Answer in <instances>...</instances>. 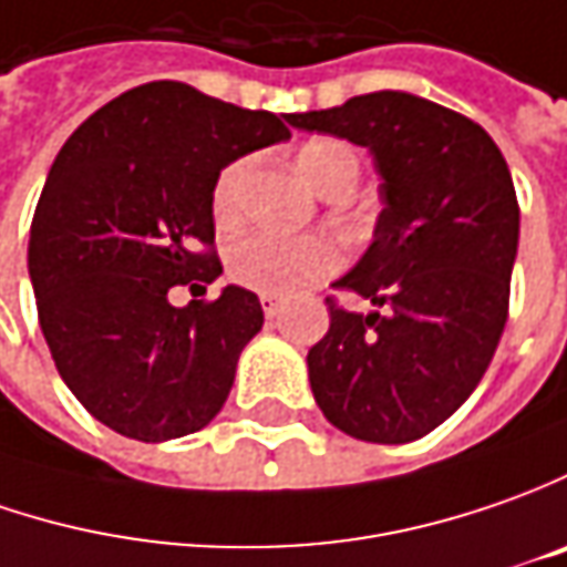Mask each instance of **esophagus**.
Instances as JSON below:
<instances>
[{
	"label": "esophagus",
	"instance_id": "1",
	"mask_svg": "<svg viewBox=\"0 0 567 567\" xmlns=\"http://www.w3.org/2000/svg\"><path fill=\"white\" fill-rule=\"evenodd\" d=\"M260 303H264V313L269 317V320H272V317H279L285 307L282 298H276V295H264V298H260Z\"/></svg>",
	"mask_w": 567,
	"mask_h": 567
}]
</instances>
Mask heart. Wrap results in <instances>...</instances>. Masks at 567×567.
Wrapping results in <instances>:
<instances>
[{"instance_id":"heart-1","label":"heart","mask_w":567,"mask_h":567,"mask_svg":"<svg viewBox=\"0 0 567 567\" xmlns=\"http://www.w3.org/2000/svg\"><path fill=\"white\" fill-rule=\"evenodd\" d=\"M303 178L317 190L336 182H354L358 159L342 141H313L298 156ZM245 159L228 163L213 185V216L219 225H235L241 216ZM342 264V250L326 235H276L254 231L228 250V276L260 295H291L303 285L326 279Z\"/></svg>"}]
</instances>
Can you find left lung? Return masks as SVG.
<instances>
[{
    "label": "left lung",
    "mask_w": 567,
    "mask_h": 567,
    "mask_svg": "<svg viewBox=\"0 0 567 567\" xmlns=\"http://www.w3.org/2000/svg\"><path fill=\"white\" fill-rule=\"evenodd\" d=\"M288 122L367 147L382 178L373 245L332 285L380 310L326 298L329 332L307 351L313 399L354 440H420L477 389L508 320L520 223L508 163L477 122L399 90Z\"/></svg>",
    "instance_id": "obj_1"
}]
</instances>
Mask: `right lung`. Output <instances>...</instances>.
Returning a JSON list of instances; mask_svg holds the SVG:
<instances>
[{"label": "right lung", "mask_w": 567, "mask_h": 567, "mask_svg": "<svg viewBox=\"0 0 567 567\" xmlns=\"http://www.w3.org/2000/svg\"><path fill=\"white\" fill-rule=\"evenodd\" d=\"M285 122L150 81L59 150L30 223V282L59 377L109 430L166 442L223 411L264 326L260 298L225 285L213 301L172 307L168 288L223 272L213 185L238 156L288 141Z\"/></svg>", "instance_id": "add662e5"}]
</instances>
